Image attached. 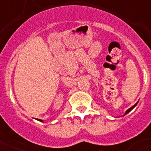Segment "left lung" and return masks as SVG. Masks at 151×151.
Returning <instances> with one entry per match:
<instances>
[{
	"label": "left lung",
	"mask_w": 151,
	"mask_h": 151,
	"mask_svg": "<svg viewBox=\"0 0 151 151\" xmlns=\"http://www.w3.org/2000/svg\"><path fill=\"white\" fill-rule=\"evenodd\" d=\"M137 103H138V102H137ZM137 103L136 104L133 105V107H131V108H129V109H128V110H127V111H125V114H124V115H126V114H128V113H129V112L130 111H131V110H132V109H133V108H135V107H136V105L137 104Z\"/></svg>",
	"instance_id": "1"
}]
</instances>
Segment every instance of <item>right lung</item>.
<instances>
[{"label": "right lung", "mask_w": 151, "mask_h": 151, "mask_svg": "<svg viewBox=\"0 0 151 151\" xmlns=\"http://www.w3.org/2000/svg\"><path fill=\"white\" fill-rule=\"evenodd\" d=\"M40 121H42V120H40Z\"/></svg>", "instance_id": "add662e5"}]
</instances>
